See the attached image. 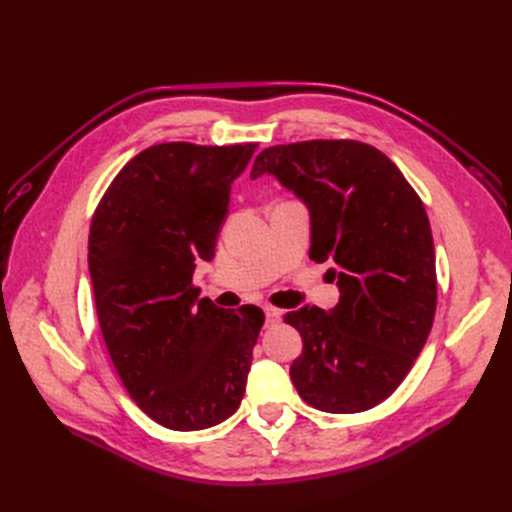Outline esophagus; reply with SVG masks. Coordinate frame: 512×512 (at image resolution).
I'll return each mask as SVG.
<instances>
[{
	"label": "esophagus",
	"mask_w": 512,
	"mask_h": 512,
	"mask_svg": "<svg viewBox=\"0 0 512 512\" xmlns=\"http://www.w3.org/2000/svg\"><path fill=\"white\" fill-rule=\"evenodd\" d=\"M280 320H282V312H280V309H275V307H267V309H265V327H267V329H273L275 324L280 322Z\"/></svg>",
	"instance_id": "1"
}]
</instances>
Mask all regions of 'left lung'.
Masks as SVG:
<instances>
[{"label":"left lung","instance_id":"left-lung-1","mask_svg":"<svg viewBox=\"0 0 512 512\" xmlns=\"http://www.w3.org/2000/svg\"><path fill=\"white\" fill-rule=\"evenodd\" d=\"M273 175L309 209V258L331 262L339 303L305 305L284 322L303 337L290 365L309 406L354 414L408 376L436 314V252L421 198L376 147L305 141L258 153L252 179Z\"/></svg>","mask_w":512,"mask_h":512}]
</instances>
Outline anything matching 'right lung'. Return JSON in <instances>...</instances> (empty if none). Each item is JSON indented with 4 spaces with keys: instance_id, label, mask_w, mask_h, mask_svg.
<instances>
[{
    "instance_id": "right-lung-1",
    "label": "right lung",
    "mask_w": 512,
    "mask_h": 512,
    "mask_svg": "<svg viewBox=\"0 0 512 512\" xmlns=\"http://www.w3.org/2000/svg\"><path fill=\"white\" fill-rule=\"evenodd\" d=\"M256 143H162L108 185L89 230V275L104 344L126 391L175 431L218 425L239 408L265 322L256 305L198 299L196 258L211 260L230 185Z\"/></svg>"
}]
</instances>
